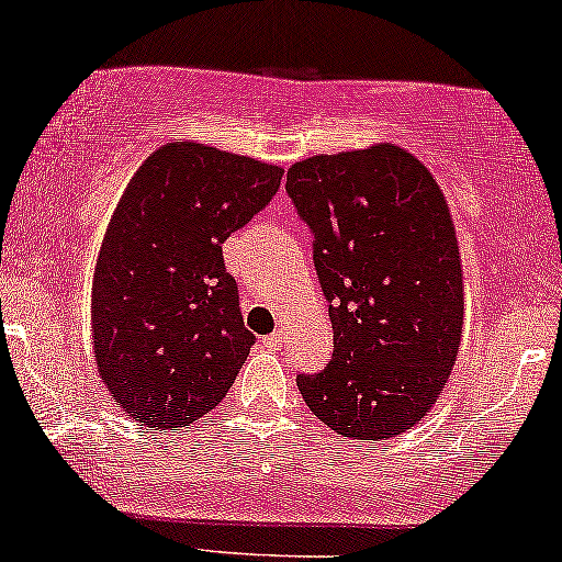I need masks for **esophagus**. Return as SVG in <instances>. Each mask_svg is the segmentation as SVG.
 I'll list each match as a JSON object with an SVG mask.
<instances>
[{
	"instance_id": "34e87169",
	"label": "esophagus",
	"mask_w": 562,
	"mask_h": 562,
	"mask_svg": "<svg viewBox=\"0 0 562 562\" xmlns=\"http://www.w3.org/2000/svg\"><path fill=\"white\" fill-rule=\"evenodd\" d=\"M265 345H267V347H272V350H277V347H282V334H280V331L267 334V337H265Z\"/></svg>"
}]
</instances>
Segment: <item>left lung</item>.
Wrapping results in <instances>:
<instances>
[{
    "mask_svg": "<svg viewBox=\"0 0 562 562\" xmlns=\"http://www.w3.org/2000/svg\"><path fill=\"white\" fill-rule=\"evenodd\" d=\"M314 233L334 352L297 375L305 404L339 436L381 440L425 417L457 363L464 280L446 196L415 155L381 142L288 170Z\"/></svg>",
    "mask_w": 562,
    "mask_h": 562,
    "instance_id": "8db88e82",
    "label": "left lung"
}]
</instances>
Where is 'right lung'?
Here are the masks:
<instances>
[{"instance_id": "right-lung-1", "label": "right lung", "mask_w": 562, "mask_h": 562, "mask_svg": "<svg viewBox=\"0 0 562 562\" xmlns=\"http://www.w3.org/2000/svg\"><path fill=\"white\" fill-rule=\"evenodd\" d=\"M280 166L199 142L142 162L105 231L92 277V355L130 420L173 430L215 409L248 358L223 244L267 207Z\"/></svg>"}]
</instances>
